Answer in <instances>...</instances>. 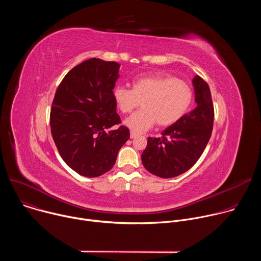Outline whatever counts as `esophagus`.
<instances>
[{
    "label": "esophagus",
    "instance_id": "34e87169",
    "mask_svg": "<svg viewBox=\"0 0 261 261\" xmlns=\"http://www.w3.org/2000/svg\"><path fill=\"white\" fill-rule=\"evenodd\" d=\"M137 135H138V134H137L136 132H133V131H131V133H130V136H131V138H135Z\"/></svg>",
    "mask_w": 261,
    "mask_h": 261
}]
</instances>
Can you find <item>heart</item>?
Instances as JSON below:
<instances>
[{
  "instance_id": "b5f03b06",
  "label": "heart",
  "mask_w": 261,
  "mask_h": 261,
  "mask_svg": "<svg viewBox=\"0 0 261 261\" xmlns=\"http://www.w3.org/2000/svg\"><path fill=\"white\" fill-rule=\"evenodd\" d=\"M113 96L123 114L135 109L141 100L142 108L125 121L133 132L141 133L159 126H170L180 120L193 100L192 89L170 75H144L133 81L132 89L117 86Z\"/></svg>"
}]
</instances>
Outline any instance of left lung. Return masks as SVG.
I'll return each instance as SVG.
<instances>
[{
	"label": "left lung",
	"mask_w": 261,
	"mask_h": 261,
	"mask_svg": "<svg viewBox=\"0 0 261 261\" xmlns=\"http://www.w3.org/2000/svg\"><path fill=\"white\" fill-rule=\"evenodd\" d=\"M197 106L167 127L162 137H147L141 155L144 168L157 176L169 178L190 169L200 158L211 138L214 105L208 85L198 75L193 81Z\"/></svg>",
	"instance_id": "1"
}]
</instances>
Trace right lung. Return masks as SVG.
I'll return each instance as SVG.
<instances>
[{
    "instance_id": "obj_1",
    "label": "right lung",
    "mask_w": 261,
    "mask_h": 261,
    "mask_svg": "<svg viewBox=\"0 0 261 261\" xmlns=\"http://www.w3.org/2000/svg\"><path fill=\"white\" fill-rule=\"evenodd\" d=\"M120 66L87 60L71 69L57 89L51 135L62 159L81 175L96 177L109 171L130 138L129 129L120 126L113 96Z\"/></svg>"
}]
</instances>
